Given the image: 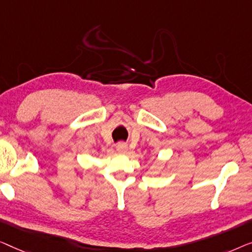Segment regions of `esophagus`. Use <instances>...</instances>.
I'll use <instances>...</instances> for the list:
<instances>
[{
    "label": "esophagus",
    "instance_id": "obj_1",
    "mask_svg": "<svg viewBox=\"0 0 252 252\" xmlns=\"http://www.w3.org/2000/svg\"><path fill=\"white\" fill-rule=\"evenodd\" d=\"M116 151H118L119 153H126V152L127 151L126 144H125V143H119V144H116Z\"/></svg>",
    "mask_w": 252,
    "mask_h": 252
}]
</instances>
